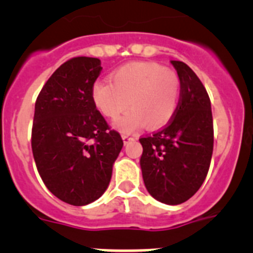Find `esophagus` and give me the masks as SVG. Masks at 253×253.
<instances>
[{
	"label": "esophagus",
	"instance_id": "obj_1",
	"mask_svg": "<svg viewBox=\"0 0 253 253\" xmlns=\"http://www.w3.org/2000/svg\"><path fill=\"white\" fill-rule=\"evenodd\" d=\"M122 138H123V140H124V143H128L129 140L133 139V135H130V134H123Z\"/></svg>",
	"mask_w": 253,
	"mask_h": 253
}]
</instances>
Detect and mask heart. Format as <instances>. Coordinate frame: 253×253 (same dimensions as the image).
Wrapping results in <instances>:
<instances>
[{"label": "heart", "mask_w": 253, "mask_h": 253, "mask_svg": "<svg viewBox=\"0 0 253 253\" xmlns=\"http://www.w3.org/2000/svg\"><path fill=\"white\" fill-rule=\"evenodd\" d=\"M95 107L102 116L118 119L124 131L147 124L151 129L166 125L177 110L180 80L173 71L152 62H131L114 71L111 81L97 80L91 88Z\"/></svg>", "instance_id": "heart-1"}]
</instances>
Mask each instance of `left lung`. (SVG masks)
I'll return each instance as SVG.
<instances>
[{"instance_id": "left-lung-1", "label": "left lung", "mask_w": 253, "mask_h": 253, "mask_svg": "<svg viewBox=\"0 0 253 253\" xmlns=\"http://www.w3.org/2000/svg\"><path fill=\"white\" fill-rule=\"evenodd\" d=\"M180 80L177 110L169 124L140 138L144 185L156 200L177 205L200 189L209 171L214 146L211 105L193 69L171 60Z\"/></svg>"}]
</instances>
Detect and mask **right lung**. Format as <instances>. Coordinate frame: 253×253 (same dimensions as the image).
Wrapping results in <instances>:
<instances>
[{"label": "right lung", "instance_id": "right-lung-1", "mask_svg": "<svg viewBox=\"0 0 253 253\" xmlns=\"http://www.w3.org/2000/svg\"><path fill=\"white\" fill-rule=\"evenodd\" d=\"M101 69L97 58L68 59L35 102L31 148L38 172L53 195L76 207L105 193L124 144L92 102L91 88Z\"/></svg>", "mask_w": 253, "mask_h": 253}]
</instances>
